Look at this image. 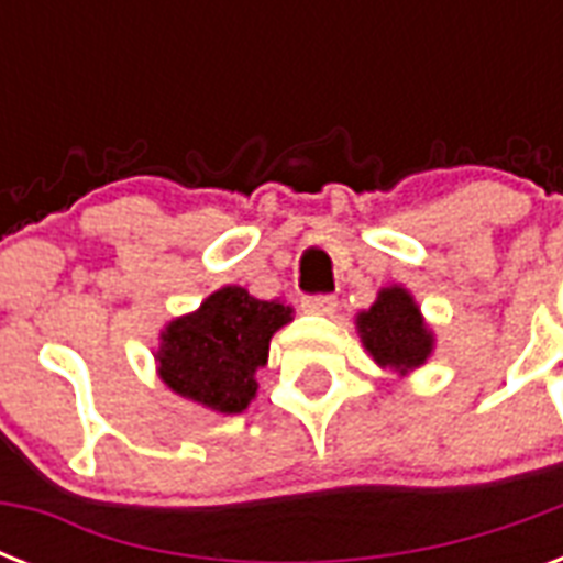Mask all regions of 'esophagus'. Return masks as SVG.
<instances>
[{
	"mask_svg": "<svg viewBox=\"0 0 563 563\" xmlns=\"http://www.w3.org/2000/svg\"><path fill=\"white\" fill-rule=\"evenodd\" d=\"M300 307H303V312H312V316H333L335 307H339V298L335 295H307V298H300Z\"/></svg>",
	"mask_w": 563,
	"mask_h": 563,
	"instance_id": "esophagus-1",
	"label": "esophagus"
}]
</instances>
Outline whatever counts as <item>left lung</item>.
Returning a JSON list of instances; mask_svg holds the SVG:
<instances>
[{"instance_id": "1", "label": "left lung", "mask_w": 563, "mask_h": 563, "mask_svg": "<svg viewBox=\"0 0 563 563\" xmlns=\"http://www.w3.org/2000/svg\"><path fill=\"white\" fill-rule=\"evenodd\" d=\"M362 342L383 368L406 371L423 365L432 351V335L423 327L415 300L406 289H383L374 307L360 316Z\"/></svg>"}]
</instances>
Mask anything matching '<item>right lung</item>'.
Returning a JSON list of instances; mask_svg holds the SVG:
<instances>
[{"label":"right lung","instance_id":"right-lung-1","mask_svg":"<svg viewBox=\"0 0 563 563\" xmlns=\"http://www.w3.org/2000/svg\"><path fill=\"white\" fill-rule=\"evenodd\" d=\"M291 309L224 286L201 309L166 327L157 351L163 383L180 397L236 415L254 400V374L268 362V342Z\"/></svg>","mask_w":563,"mask_h":563}]
</instances>
